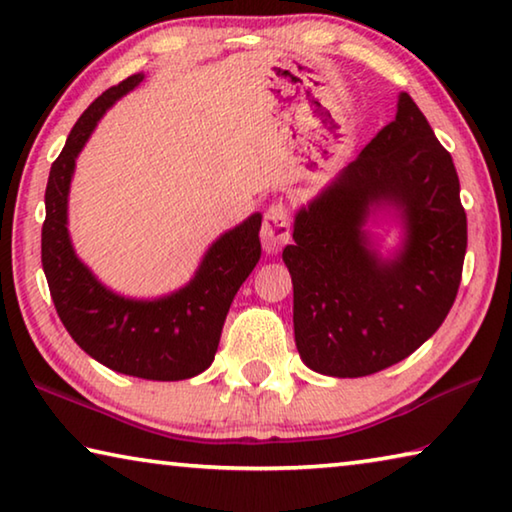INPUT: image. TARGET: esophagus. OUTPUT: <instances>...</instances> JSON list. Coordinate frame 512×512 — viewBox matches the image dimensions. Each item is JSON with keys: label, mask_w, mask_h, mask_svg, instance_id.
I'll list each match as a JSON object with an SVG mask.
<instances>
[{"label": "esophagus", "mask_w": 512, "mask_h": 512, "mask_svg": "<svg viewBox=\"0 0 512 512\" xmlns=\"http://www.w3.org/2000/svg\"><path fill=\"white\" fill-rule=\"evenodd\" d=\"M262 244L268 253H277L291 239V214L284 203H273L264 214Z\"/></svg>", "instance_id": "1"}]
</instances>
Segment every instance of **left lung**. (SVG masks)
I'll return each instance as SVG.
<instances>
[{
    "instance_id": "8db88e82",
    "label": "left lung",
    "mask_w": 512,
    "mask_h": 512,
    "mask_svg": "<svg viewBox=\"0 0 512 512\" xmlns=\"http://www.w3.org/2000/svg\"><path fill=\"white\" fill-rule=\"evenodd\" d=\"M372 204L401 212L405 246L393 260L362 232ZM465 248L452 155L402 92L391 124L296 214L282 259L300 359L320 375L366 377L409 357L452 309Z\"/></svg>"
}]
</instances>
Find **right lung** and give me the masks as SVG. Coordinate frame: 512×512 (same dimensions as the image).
<instances>
[{"label":"right lung","mask_w":512,"mask_h":512,"mask_svg":"<svg viewBox=\"0 0 512 512\" xmlns=\"http://www.w3.org/2000/svg\"><path fill=\"white\" fill-rule=\"evenodd\" d=\"M133 74L90 103L51 164L42 223V268L58 318L79 348L110 370L153 381L189 379L212 366L221 329L241 284L262 257L253 214L207 250L194 280L171 296L131 300L117 296L76 257L67 232V194L76 155L112 103L142 83Z\"/></svg>","instance_id":"1"}]
</instances>
